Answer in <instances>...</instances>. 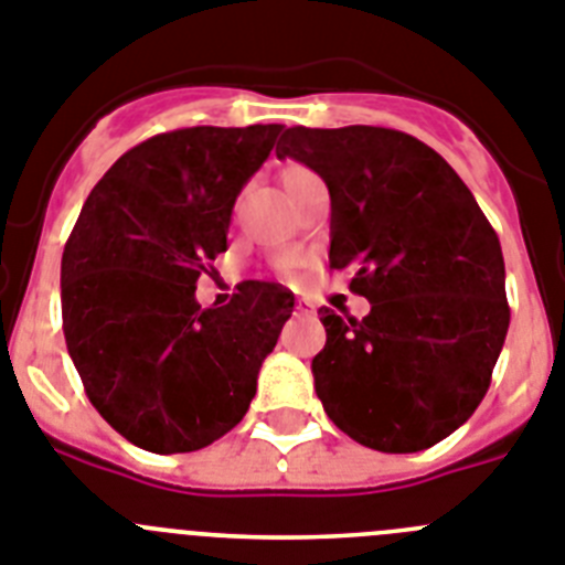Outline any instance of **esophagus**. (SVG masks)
<instances>
[{"mask_svg":"<svg viewBox=\"0 0 565 565\" xmlns=\"http://www.w3.org/2000/svg\"><path fill=\"white\" fill-rule=\"evenodd\" d=\"M294 315L311 317V315H315V306H311V302H306V300H297V302H294Z\"/></svg>","mask_w":565,"mask_h":565,"instance_id":"1","label":"esophagus"}]
</instances>
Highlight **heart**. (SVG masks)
<instances>
[{
  "instance_id": "b5f03b06",
  "label": "heart",
  "mask_w": 565,
  "mask_h": 565,
  "mask_svg": "<svg viewBox=\"0 0 565 565\" xmlns=\"http://www.w3.org/2000/svg\"><path fill=\"white\" fill-rule=\"evenodd\" d=\"M279 177V185H282V191H286L288 200H300L302 194H306L308 188L320 185V177H317L315 171L308 166H302V162H282L277 171Z\"/></svg>"
}]
</instances>
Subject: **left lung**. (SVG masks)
I'll list each match as a JSON object with an SVG mask.
<instances>
[{
    "instance_id": "left-lung-1",
    "label": "left lung",
    "mask_w": 565,
    "mask_h": 565,
    "mask_svg": "<svg viewBox=\"0 0 565 565\" xmlns=\"http://www.w3.org/2000/svg\"><path fill=\"white\" fill-rule=\"evenodd\" d=\"M277 157L331 194V268L371 311L320 308L317 397L351 440L388 455L440 443L469 420L509 331L500 239L440 153L394 128H288Z\"/></svg>"
}]
</instances>
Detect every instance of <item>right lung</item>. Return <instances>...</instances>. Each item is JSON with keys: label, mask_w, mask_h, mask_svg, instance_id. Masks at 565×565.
Wrapping results in <instances>:
<instances>
[{"label": "right lung", "mask_w": 565, "mask_h": 565, "mask_svg": "<svg viewBox=\"0 0 565 565\" xmlns=\"http://www.w3.org/2000/svg\"><path fill=\"white\" fill-rule=\"evenodd\" d=\"M279 131L196 125L145 139L96 182L67 236V354L96 412L145 451H196L228 434L291 317L277 282L248 279L220 308L194 297Z\"/></svg>", "instance_id": "1"}]
</instances>
